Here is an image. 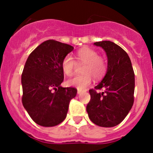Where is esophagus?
Returning a JSON list of instances; mask_svg holds the SVG:
<instances>
[{
	"instance_id": "1",
	"label": "esophagus",
	"mask_w": 153,
	"mask_h": 153,
	"mask_svg": "<svg viewBox=\"0 0 153 153\" xmlns=\"http://www.w3.org/2000/svg\"><path fill=\"white\" fill-rule=\"evenodd\" d=\"M82 91H83V90H80V89H79V88L77 89V93H78V94H80V93H82Z\"/></svg>"
}]
</instances>
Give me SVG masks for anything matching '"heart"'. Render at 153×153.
I'll return each mask as SVG.
<instances>
[{
    "instance_id": "obj_1",
    "label": "heart",
    "mask_w": 153,
    "mask_h": 153,
    "mask_svg": "<svg viewBox=\"0 0 153 153\" xmlns=\"http://www.w3.org/2000/svg\"><path fill=\"white\" fill-rule=\"evenodd\" d=\"M76 62L78 64H83L81 72L83 74L77 75L67 82L68 86H76L79 89H84L92 81L101 79L107 70V62L104 57L99 56V53L91 48H82L76 54V61L70 55H67L61 63L63 74L71 76L75 70Z\"/></svg>"
}]
</instances>
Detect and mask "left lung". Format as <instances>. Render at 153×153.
Listing matches in <instances>:
<instances>
[{"label": "left lung", "instance_id": "left-lung-1", "mask_svg": "<svg viewBox=\"0 0 153 153\" xmlns=\"http://www.w3.org/2000/svg\"><path fill=\"white\" fill-rule=\"evenodd\" d=\"M106 51L107 71L102 80L89 90L90 100L86 111L99 126H116L125 119L134 102L135 74L127 53L113 42H96ZM103 89L102 92L99 90Z\"/></svg>", "mask_w": 153, "mask_h": 153}]
</instances>
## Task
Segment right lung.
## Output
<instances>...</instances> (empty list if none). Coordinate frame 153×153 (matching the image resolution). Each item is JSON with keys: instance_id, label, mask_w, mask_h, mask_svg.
Masks as SVG:
<instances>
[{"instance_id": "add662e5", "label": "right lung", "mask_w": 153, "mask_h": 153, "mask_svg": "<svg viewBox=\"0 0 153 153\" xmlns=\"http://www.w3.org/2000/svg\"><path fill=\"white\" fill-rule=\"evenodd\" d=\"M74 47L59 41H44L28 56L22 75V103L31 119L42 126H55L67 117L74 87H62L63 58Z\"/></svg>"}]
</instances>
